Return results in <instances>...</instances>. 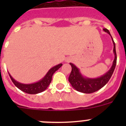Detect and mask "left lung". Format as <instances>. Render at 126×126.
I'll use <instances>...</instances> for the list:
<instances>
[{
	"label": "left lung",
	"instance_id": "left-lung-1",
	"mask_svg": "<svg viewBox=\"0 0 126 126\" xmlns=\"http://www.w3.org/2000/svg\"><path fill=\"white\" fill-rule=\"evenodd\" d=\"M103 31L111 36L113 44V52L114 53V59L110 69L105 74L95 78H90L85 77L81 74L79 69L73 63H69L72 67V71L69 77V81L73 88L78 92L83 93H92L96 92L103 87L110 79L113 74L117 62V55L115 51V44L111 36L109 30L106 28L103 29Z\"/></svg>",
	"mask_w": 126,
	"mask_h": 126
}]
</instances>
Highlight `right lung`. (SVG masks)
<instances>
[{"instance_id": "right-lung-1", "label": "right lung", "mask_w": 126, "mask_h": 126, "mask_svg": "<svg viewBox=\"0 0 126 126\" xmlns=\"http://www.w3.org/2000/svg\"><path fill=\"white\" fill-rule=\"evenodd\" d=\"M62 65V64H59L53 66V67L50 69L49 71H48L43 78L39 80L37 82L31 83V84H24V83H19V82L14 79L13 77L11 76L9 73V74L10 78H11L13 83L15 84V86L17 88H19L23 92H25V93H28V94H37V93L43 92V91H45L47 88L48 86L50 84L53 74Z\"/></svg>"}]
</instances>
